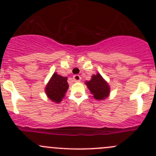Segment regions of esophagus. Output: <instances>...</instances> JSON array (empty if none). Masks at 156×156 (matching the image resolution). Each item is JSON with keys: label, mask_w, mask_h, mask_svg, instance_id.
I'll return each mask as SVG.
<instances>
[{"label": "esophagus", "mask_w": 156, "mask_h": 156, "mask_svg": "<svg viewBox=\"0 0 156 156\" xmlns=\"http://www.w3.org/2000/svg\"><path fill=\"white\" fill-rule=\"evenodd\" d=\"M73 79L74 81H75V82H79V81H81V78L79 75H75L73 76Z\"/></svg>", "instance_id": "esophagus-1"}]
</instances>
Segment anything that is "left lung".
<instances>
[{
	"label": "left lung",
	"instance_id": "obj_1",
	"mask_svg": "<svg viewBox=\"0 0 156 156\" xmlns=\"http://www.w3.org/2000/svg\"><path fill=\"white\" fill-rule=\"evenodd\" d=\"M85 84L96 100H104L109 95V86L100 73L93 75L90 81H86Z\"/></svg>",
	"mask_w": 156,
	"mask_h": 156
}]
</instances>
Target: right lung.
<instances>
[{"label": "right lung", "instance_id": "add662e5", "mask_svg": "<svg viewBox=\"0 0 156 156\" xmlns=\"http://www.w3.org/2000/svg\"><path fill=\"white\" fill-rule=\"evenodd\" d=\"M69 88L67 77L61 76L55 72L52 75L45 87V92L50 100L59 103L65 97V94Z\"/></svg>", "mask_w": 156, "mask_h": 156}]
</instances>
